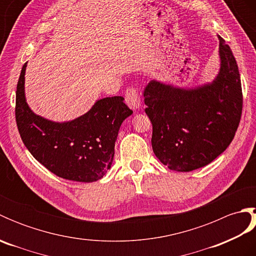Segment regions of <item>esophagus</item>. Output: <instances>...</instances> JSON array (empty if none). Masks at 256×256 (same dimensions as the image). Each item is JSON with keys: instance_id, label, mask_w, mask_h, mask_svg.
Instances as JSON below:
<instances>
[{"instance_id": "34e87169", "label": "esophagus", "mask_w": 256, "mask_h": 256, "mask_svg": "<svg viewBox=\"0 0 256 256\" xmlns=\"http://www.w3.org/2000/svg\"><path fill=\"white\" fill-rule=\"evenodd\" d=\"M125 102H126L128 108H132V110H138L140 108V99L136 90H134L133 88L126 89V92H125Z\"/></svg>"}]
</instances>
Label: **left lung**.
Returning a JSON list of instances; mask_svg holds the SVG:
<instances>
[{"label":"left lung","mask_w":256,"mask_h":256,"mask_svg":"<svg viewBox=\"0 0 256 256\" xmlns=\"http://www.w3.org/2000/svg\"><path fill=\"white\" fill-rule=\"evenodd\" d=\"M218 38L220 68L210 82L189 88L155 79L145 88L154 154L172 170L210 164L230 145L240 123V72L231 48Z\"/></svg>","instance_id":"1"}]
</instances>
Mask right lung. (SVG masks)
<instances>
[{
    "label": "right lung",
    "instance_id": "right-lung-1",
    "mask_svg": "<svg viewBox=\"0 0 256 256\" xmlns=\"http://www.w3.org/2000/svg\"><path fill=\"white\" fill-rule=\"evenodd\" d=\"M16 89L15 118L20 135L34 158L68 180L94 182L110 170L123 121L133 113L116 96L96 100L88 112L72 121L55 122L32 112L26 102L25 72Z\"/></svg>",
    "mask_w": 256,
    "mask_h": 256
}]
</instances>
